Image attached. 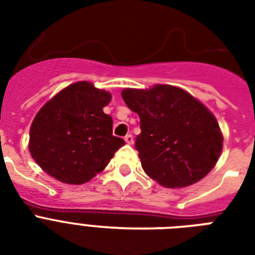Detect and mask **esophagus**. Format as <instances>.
<instances>
[{"label":"esophagus","mask_w":255,"mask_h":255,"mask_svg":"<svg viewBox=\"0 0 255 255\" xmlns=\"http://www.w3.org/2000/svg\"><path fill=\"white\" fill-rule=\"evenodd\" d=\"M124 140H126V143H127V144H132V143H133V136L127 135L126 137H124Z\"/></svg>","instance_id":"34e87169"}]
</instances>
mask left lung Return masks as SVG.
I'll use <instances>...</instances> for the list:
<instances>
[{
	"instance_id": "8db88e82",
	"label": "left lung",
	"mask_w": 255,
	"mask_h": 255,
	"mask_svg": "<svg viewBox=\"0 0 255 255\" xmlns=\"http://www.w3.org/2000/svg\"><path fill=\"white\" fill-rule=\"evenodd\" d=\"M127 107L140 118L136 149L144 172L165 188H184L204 178L222 151L216 116L176 86L124 88Z\"/></svg>"
}]
</instances>
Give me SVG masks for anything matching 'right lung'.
Here are the masks:
<instances>
[{
  "mask_svg": "<svg viewBox=\"0 0 255 255\" xmlns=\"http://www.w3.org/2000/svg\"><path fill=\"white\" fill-rule=\"evenodd\" d=\"M111 98L82 81L61 90L38 111L30 127L29 151L43 172L81 185L107 167L124 145L112 135V118L103 112Z\"/></svg>",
  "mask_w": 255,
  "mask_h": 255,
  "instance_id": "1",
  "label": "right lung"
}]
</instances>
